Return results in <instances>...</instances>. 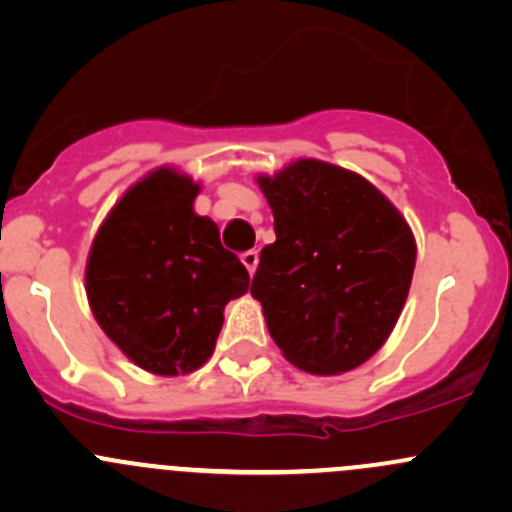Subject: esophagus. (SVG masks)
Listing matches in <instances>:
<instances>
[{
  "mask_svg": "<svg viewBox=\"0 0 512 512\" xmlns=\"http://www.w3.org/2000/svg\"><path fill=\"white\" fill-rule=\"evenodd\" d=\"M242 265L247 267V272H250V275H255V270H257V262H260V255H257V250H247V252H242Z\"/></svg>",
  "mask_w": 512,
  "mask_h": 512,
  "instance_id": "34e87169",
  "label": "esophagus"
}]
</instances>
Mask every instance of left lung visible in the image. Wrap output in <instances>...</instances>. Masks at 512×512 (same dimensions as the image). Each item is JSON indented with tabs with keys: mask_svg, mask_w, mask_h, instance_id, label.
<instances>
[{
	"mask_svg": "<svg viewBox=\"0 0 512 512\" xmlns=\"http://www.w3.org/2000/svg\"><path fill=\"white\" fill-rule=\"evenodd\" d=\"M257 185L275 215L252 297L287 361L309 374L352 371L389 339L416 267L404 215L366 178L302 158Z\"/></svg>",
	"mask_w": 512,
	"mask_h": 512,
	"instance_id": "1",
	"label": "left lung"
}]
</instances>
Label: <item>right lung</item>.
Listing matches in <instances>:
<instances>
[{
	"instance_id": "1",
	"label": "right lung",
	"mask_w": 512,
	"mask_h": 512,
	"mask_svg": "<svg viewBox=\"0 0 512 512\" xmlns=\"http://www.w3.org/2000/svg\"><path fill=\"white\" fill-rule=\"evenodd\" d=\"M198 193L175 168L148 173L113 205L86 262L98 327L158 376L200 369L218 342L225 304L250 287L218 225L193 210Z\"/></svg>"
}]
</instances>
